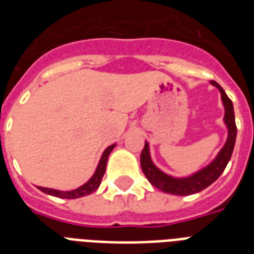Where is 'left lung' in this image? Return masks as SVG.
I'll return each instance as SVG.
<instances>
[{"mask_svg":"<svg viewBox=\"0 0 254 254\" xmlns=\"http://www.w3.org/2000/svg\"><path fill=\"white\" fill-rule=\"evenodd\" d=\"M213 87L219 89L221 95V103L224 107V121L227 127V141L224 146L221 147L220 151L217 153L216 157L207 165L201 167L195 173L190 174L187 177H173L169 175L165 171L155 166L150 155V147L149 143L145 141V147L141 153V169H142L145 177L151 185L157 187L158 190L171 195H178V196H187L192 193L200 192L201 190L207 189L211 186L217 178L220 177L221 173L228 165L229 159L232 157L233 147L236 142L237 127L235 123V112H233V104L224 92V89L217 84L216 81H211Z\"/></svg>","mask_w":254,"mask_h":254,"instance_id":"left-lung-1","label":"left lung"}]
</instances>
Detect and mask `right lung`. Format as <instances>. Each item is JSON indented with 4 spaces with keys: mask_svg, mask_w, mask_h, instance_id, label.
Instances as JSON below:
<instances>
[{
    "mask_svg": "<svg viewBox=\"0 0 254 254\" xmlns=\"http://www.w3.org/2000/svg\"><path fill=\"white\" fill-rule=\"evenodd\" d=\"M116 143L111 145V146H108L105 150H104L103 155H101V158L99 161V165L96 167L95 174L92 175L91 179L84 183L80 187H77L75 190H71V191H61V190H55V189H46V187H38V189L41 190L42 192L49 193L51 196H57V197H62V199H77V197L81 196H87L89 193L95 192L96 190L99 189L100 183H101V179L104 177V173H105V169H107V162H108V157L112 153V150L115 149Z\"/></svg>",
    "mask_w": 254,
    "mask_h": 254,
    "instance_id": "obj_1",
    "label": "right lung"
}]
</instances>
